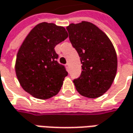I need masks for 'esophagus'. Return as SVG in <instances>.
Instances as JSON below:
<instances>
[{
  "label": "esophagus",
  "instance_id": "34e87169",
  "mask_svg": "<svg viewBox=\"0 0 133 133\" xmlns=\"http://www.w3.org/2000/svg\"><path fill=\"white\" fill-rule=\"evenodd\" d=\"M65 68H66L67 71H68V70H69V63H67L66 65H65Z\"/></svg>",
  "mask_w": 133,
  "mask_h": 133
}]
</instances>
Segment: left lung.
Masks as SVG:
<instances>
[{
    "label": "left lung",
    "mask_w": 133,
    "mask_h": 133,
    "mask_svg": "<svg viewBox=\"0 0 133 133\" xmlns=\"http://www.w3.org/2000/svg\"><path fill=\"white\" fill-rule=\"evenodd\" d=\"M66 29L82 64L80 76L74 80L76 89L85 97L98 98L110 89L116 75L115 48L107 35L92 23H71Z\"/></svg>",
    "instance_id": "obj_1"
}]
</instances>
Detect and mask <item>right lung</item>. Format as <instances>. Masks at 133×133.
Segmentation results:
<instances>
[{"mask_svg": "<svg viewBox=\"0 0 133 133\" xmlns=\"http://www.w3.org/2000/svg\"><path fill=\"white\" fill-rule=\"evenodd\" d=\"M68 37L63 26L43 22L23 40L17 54L15 73L23 89L33 97L50 98L61 89L68 72L57 61L54 48Z\"/></svg>", "mask_w": 133, "mask_h": 133, "instance_id": "right-lung-1", "label": "right lung"}]
</instances>
